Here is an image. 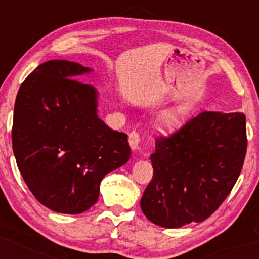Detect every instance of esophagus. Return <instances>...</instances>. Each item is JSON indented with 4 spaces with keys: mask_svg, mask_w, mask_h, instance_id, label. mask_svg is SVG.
<instances>
[{
    "mask_svg": "<svg viewBox=\"0 0 259 259\" xmlns=\"http://www.w3.org/2000/svg\"><path fill=\"white\" fill-rule=\"evenodd\" d=\"M129 145L132 147L133 151H138L140 150V136L138 133L133 132L129 135Z\"/></svg>",
    "mask_w": 259,
    "mask_h": 259,
    "instance_id": "1",
    "label": "esophagus"
}]
</instances>
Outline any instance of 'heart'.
<instances>
[{
	"label": "heart",
	"instance_id": "heart-1",
	"mask_svg": "<svg viewBox=\"0 0 259 259\" xmlns=\"http://www.w3.org/2000/svg\"><path fill=\"white\" fill-rule=\"evenodd\" d=\"M187 112H189V109L184 105L174 106L168 109H164L156 118L154 126H156V129L159 133L164 134V135L174 134L183 125L184 120H185L187 115Z\"/></svg>",
	"mask_w": 259,
	"mask_h": 259
}]
</instances>
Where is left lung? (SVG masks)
I'll use <instances>...</instances> for the list:
<instances>
[{
    "label": "left lung",
    "instance_id": "1",
    "mask_svg": "<svg viewBox=\"0 0 259 259\" xmlns=\"http://www.w3.org/2000/svg\"><path fill=\"white\" fill-rule=\"evenodd\" d=\"M247 148L243 113L202 112L170 138L156 140L153 178L142 212L162 228L201 223L228 197Z\"/></svg>",
    "mask_w": 259,
    "mask_h": 259
}]
</instances>
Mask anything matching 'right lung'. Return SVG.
I'll return each instance as SVG.
<instances>
[{
	"label": "right lung",
	"mask_w": 259,
	"mask_h": 259,
	"mask_svg": "<svg viewBox=\"0 0 259 259\" xmlns=\"http://www.w3.org/2000/svg\"><path fill=\"white\" fill-rule=\"evenodd\" d=\"M90 73L75 62H45L24 80L14 105L12 144L19 171L41 204L64 214L94 206L105 175L132 153L126 134L99 118V91L75 80Z\"/></svg>",
	"instance_id": "right-lung-1"
}]
</instances>
